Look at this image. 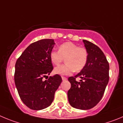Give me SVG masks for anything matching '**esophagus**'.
Segmentation results:
<instances>
[{"instance_id": "obj_1", "label": "esophagus", "mask_w": 123, "mask_h": 123, "mask_svg": "<svg viewBox=\"0 0 123 123\" xmlns=\"http://www.w3.org/2000/svg\"><path fill=\"white\" fill-rule=\"evenodd\" d=\"M67 78H66V77H62V80L63 81H64V80H67Z\"/></svg>"}]
</instances>
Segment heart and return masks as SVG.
<instances>
[{"label": "heart", "mask_w": 123, "mask_h": 123, "mask_svg": "<svg viewBox=\"0 0 123 123\" xmlns=\"http://www.w3.org/2000/svg\"><path fill=\"white\" fill-rule=\"evenodd\" d=\"M49 58L54 65H58L65 59L66 64L55 67L54 72L60 75H68L74 71H81L85 67L88 61V53L85 48L67 42L61 44L58 51L52 50Z\"/></svg>", "instance_id": "b5f03b06"}]
</instances>
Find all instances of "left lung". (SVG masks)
Masks as SVG:
<instances>
[{
	"label": "left lung",
	"instance_id": "obj_1",
	"mask_svg": "<svg viewBox=\"0 0 123 123\" xmlns=\"http://www.w3.org/2000/svg\"><path fill=\"white\" fill-rule=\"evenodd\" d=\"M88 53L85 67L75 77L68 80L71 88L68 91L69 104L74 108L89 110L101 100L109 80V64L105 56L97 46L83 40ZM81 78L79 82L76 78Z\"/></svg>",
	"mask_w": 123,
	"mask_h": 123
}]
</instances>
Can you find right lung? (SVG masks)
I'll return each mask as SVG.
<instances>
[{
	"label": "right lung",
	"mask_w": 123,
	"mask_h": 123,
	"mask_svg": "<svg viewBox=\"0 0 123 123\" xmlns=\"http://www.w3.org/2000/svg\"><path fill=\"white\" fill-rule=\"evenodd\" d=\"M53 39H42L31 44L15 64V83L21 99L27 107L40 110L53 102L55 93L62 82L60 75L49 77L53 69L49 54Z\"/></svg>",
	"instance_id": "obj_1"
}]
</instances>
